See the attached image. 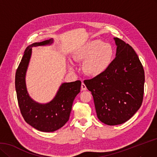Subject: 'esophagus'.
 Instances as JSON below:
<instances>
[{"mask_svg":"<svg viewBox=\"0 0 157 157\" xmlns=\"http://www.w3.org/2000/svg\"><path fill=\"white\" fill-rule=\"evenodd\" d=\"M81 89H82V90H83V91L87 90V87L84 82H82V84H81Z\"/></svg>","mask_w":157,"mask_h":157,"instance_id":"34e87169","label":"esophagus"}]
</instances>
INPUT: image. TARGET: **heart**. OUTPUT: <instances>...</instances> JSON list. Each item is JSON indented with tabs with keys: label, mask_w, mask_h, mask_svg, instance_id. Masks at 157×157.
<instances>
[{
	"label": "heart",
	"mask_w": 157,
	"mask_h": 157,
	"mask_svg": "<svg viewBox=\"0 0 157 157\" xmlns=\"http://www.w3.org/2000/svg\"><path fill=\"white\" fill-rule=\"evenodd\" d=\"M114 49L108 43L93 40L77 49L73 55L75 60L84 61L83 71L89 76L97 77L108 70L113 58ZM75 65L70 62V69Z\"/></svg>",
	"instance_id": "heart-1"
}]
</instances>
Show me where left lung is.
I'll list each match as a JSON object with an SVG mask.
<instances>
[{
  "label": "left lung",
  "mask_w": 157,
  "mask_h": 157,
  "mask_svg": "<svg viewBox=\"0 0 157 157\" xmlns=\"http://www.w3.org/2000/svg\"><path fill=\"white\" fill-rule=\"evenodd\" d=\"M114 40L116 57L108 70L84 82L93 97L98 118L109 126L126 122L139 109L145 82L144 68L135 50L120 39Z\"/></svg>",
  "instance_id": "obj_1"
}]
</instances>
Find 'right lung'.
<instances>
[{
    "label": "right lung",
    "instance_id": "right-lung-1",
    "mask_svg": "<svg viewBox=\"0 0 157 157\" xmlns=\"http://www.w3.org/2000/svg\"><path fill=\"white\" fill-rule=\"evenodd\" d=\"M52 39L35 42L28 46L15 74V90L21 114L30 126L43 132H53L68 121L73 100L80 91V80L62 83L54 98L48 103L40 104L31 98L27 91L26 74L32 48L50 45Z\"/></svg>",
    "mask_w": 157,
    "mask_h": 157
}]
</instances>
